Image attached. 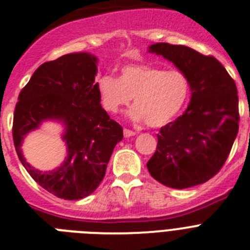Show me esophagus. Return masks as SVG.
<instances>
[{
    "label": "esophagus",
    "mask_w": 250,
    "mask_h": 250,
    "mask_svg": "<svg viewBox=\"0 0 250 250\" xmlns=\"http://www.w3.org/2000/svg\"><path fill=\"white\" fill-rule=\"evenodd\" d=\"M135 134H136V132L132 131V130L124 129V136H125V138H130V136H134Z\"/></svg>",
    "instance_id": "esophagus-1"
}]
</instances>
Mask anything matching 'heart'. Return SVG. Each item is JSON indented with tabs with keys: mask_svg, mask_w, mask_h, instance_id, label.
Wrapping results in <instances>:
<instances>
[{
	"mask_svg": "<svg viewBox=\"0 0 250 250\" xmlns=\"http://www.w3.org/2000/svg\"><path fill=\"white\" fill-rule=\"evenodd\" d=\"M98 91L106 111L118 112L134 98L129 111L134 121L146 120L154 127L167 125L180 112L190 92L184 72L164 70L151 65H126L119 79L104 75L98 80Z\"/></svg>",
	"mask_w": 250,
	"mask_h": 250,
	"instance_id": "1",
	"label": "heart"
}]
</instances>
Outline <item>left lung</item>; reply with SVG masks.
<instances>
[{"mask_svg": "<svg viewBox=\"0 0 250 250\" xmlns=\"http://www.w3.org/2000/svg\"><path fill=\"white\" fill-rule=\"evenodd\" d=\"M149 52L187 75L191 98L184 114L160 129L147 170L155 180L174 189L203 184L222 169L237 138V86L215 57L188 46L158 42L149 46Z\"/></svg>", "mask_w": 250, "mask_h": 250, "instance_id": "1", "label": "left lung"}]
</instances>
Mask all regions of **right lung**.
<instances>
[{
  "label": "right lung",
  "mask_w": 250,
  "mask_h": 250,
  "mask_svg": "<svg viewBox=\"0 0 250 250\" xmlns=\"http://www.w3.org/2000/svg\"><path fill=\"white\" fill-rule=\"evenodd\" d=\"M98 57L89 52L67 54L42 63L19 95L13 114V144L20 161L35 182L65 200H79L96 190L105 176L123 127L103 109L98 83ZM64 126L68 156L62 165L41 172L28 164L21 145L43 121Z\"/></svg>",
  "instance_id": "right-lung-1"
}]
</instances>
